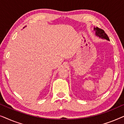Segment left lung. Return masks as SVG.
I'll return each instance as SVG.
<instances>
[{"label":"left lung","mask_w":124,"mask_h":124,"mask_svg":"<svg viewBox=\"0 0 124 124\" xmlns=\"http://www.w3.org/2000/svg\"><path fill=\"white\" fill-rule=\"evenodd\" d=\"M94 30H95V31L96 35H97V36H99V37H101V38H104L108 40H109V38H108V35H107V34L105 33L103 29H100L97 27V28H94Z\"/></svg>","instance_id":"1"}]
</instances>
